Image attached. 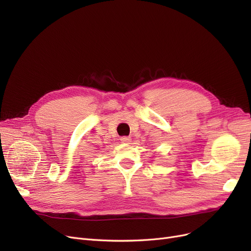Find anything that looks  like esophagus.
Masks as SVG:
<instances>
[{"label": "esophagus", "mask_w": 251, "mask_h": 251, "mask_svg": "<svg viewBox=\"0 0 251 251\" xmlns=\"http://www.w3.org/2000/svg\"><path fill=\"white\" fill-rule=\"evenodd\" d=\"M120 141H122V143H126V144H128L129 142L132 141V139L129 137H122L120 138Z\"/></svg>", "instance_id": "34e87169"}]
</instances>
